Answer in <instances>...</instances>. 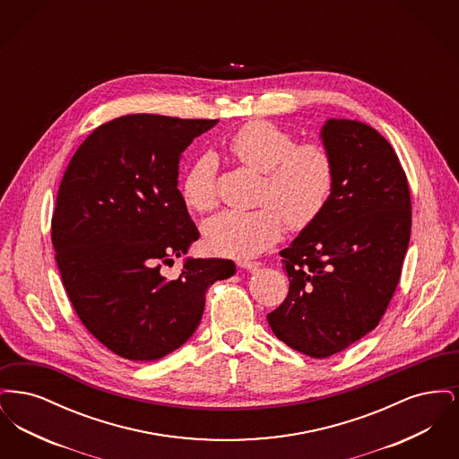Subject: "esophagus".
<instances>
[{"mask_svg":"<svg viewBox=\"0 0 459 459\" xmlns=\"http://www.w3.org/2000/svg\"><path fill=\"white\" fill-rule=\"evenodd\" d=\"M260 264H262V263L249 262V260H238V266L244 268V270H256V268H260Z\"/></svg>","mask_w":459,"mask_h":459,"instance_id":"1","label":"esophagus"}]
</instances>
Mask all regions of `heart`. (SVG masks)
Segmentation results:
<instances>
[{"instance_id":"b5f03b06","label":"heart","mask_w":459,"mask_h":459,"mask_svg":"<svg viewBox=\"0 0 459 459\" xmlns=\"http://www.w3.org/2000/svg\"><path fill=\"white\" fill-rule=\"evenodd\" d=\"M230 154L244 167L263 174L260 210L223 212L203 227L206 244L227 256H256L281 239L285 223L305 229L320 217L333 186V165L320 143L296 144L282 127L253 120L227 141ZM182 197L197 213L212 212L217 203V163L204 154L182 180Z\"/></svg>"}]
</instances>
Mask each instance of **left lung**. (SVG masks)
I'll return each mask as SVG.
<instances>
[{"instance_id":"obj_1","label":"left lung","mask_w":459,"mask_h":459,"mask_svg":"<svg viewBox=\"0 0 459 459\" xmlns=\"http://www.w3.org/2000/svg\"><path fill=\"white\" fill-rule=\"evenodd\" d=\"M333 186L320 217L281 251L284 303L268 313L289 348L328 358L378 325L401 277L411 199L393 146L370 126L328 118L320 131Z\"/></svg>"}]
</instances>
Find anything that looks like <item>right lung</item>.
Segmentation results:
<instances>
[{
  "mask_svg": "<svg viewBox=\"0 0 459 459\" xmlns=\"http://www.w3.org/2000/svg\"><path fill=\"white\" fill-rule=\"evenodd\" d=\"M219 120L135 113L98 127L62 178L51 240L81 322L115 354L154 361L201 322L208 287L236 273L232 260H184L178 279L161 263L199 239L178 191L186 148Z\"/></svg>",
  "mask_w": 459,
  "mask_h": 459,
  "instance_id": "1",
  "label": "right lung"
}]
</instances>
